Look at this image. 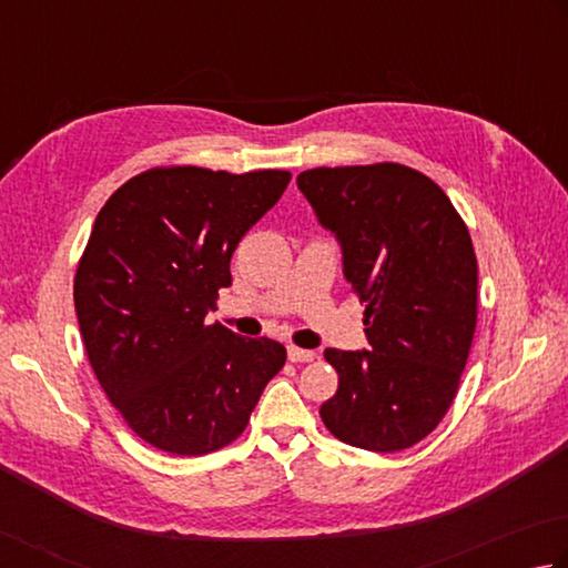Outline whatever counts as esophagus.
I'll use <instances>...</instances> for the list:
<instances>
[{"label":"esophagus","mask_w":568,"mask_h":568,"mask_svg":"<svg viewBox=\"0 0 568 568\" xmlns=\"http://www.w3.org/2000/svg\"><path fill=\"white\" fill-rule=\"evenodd\" d=\"M287 359H291V363H313L315 353L313 349H303V347L291 345L287 347Z\"/></svg>","instance_id":"obj_1"}]
</instances>
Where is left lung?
Listing matches in <instances>:
<instances>
[{"label": "left lung", "mask_w": 568, "mask_h": 568, "mask_svg": "<svg viewBox=\"0 0 568 568\" xmlns=\"http://www.w3.org/2000/svg\"><path fill=\"white\" fill-rule=\"evenodd\" d=\"M297 189L343 248L369 349H325L339 385L325 427L359 449L399 452L457 397L477 327V255L439 185L399 163L311 169Z\"/></svg>", "instance_id": "1"}]
</instances>
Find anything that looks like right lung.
I'll return each instance as SVG.
<instances>
[{
	"label": "right lung",
	"mask_w": 568,
	"mask_h": 568,
	"mask_svg": "<svg viewBox=\"0 0 568 568\" xmlns=\"http://www.w3.org/2000/svg\"><path fill=\"white\" fill-rule=\"evenodd\" d=\"M287 171L149 169L99 211L74 277L89 363L126 425L195 457L241 437L285 365L275 339L205 325L245 233L281 199Z\"/></svg>",
	"instance_id": "right-lung-1"
}]
</instances>
